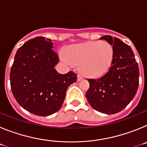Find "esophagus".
<instances>
[{"instance_id": "1", "label": "esophagus", "mask_w": 147, "mask_h": 147, "mask_svg": "<svg viewBox=\"0 0 147 147\" xmlns=\"http://www.w3.org/2000/svg\"><path fill=\"white\" fill-rule=\"evenodd\" d=\"M83 79V76H82L81 74H78L77 75V81H80V80H82Z\"/></svg>"}]
</instances>
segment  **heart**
<instances>
[{
    "label": "heart",
    "mask_w": 147,
    "mask_h": 147,
    "mask_svg": "<svg viewBox=\"0 0 147 147\" xmlns=\"http://www.w3.org/2000/svg\"><path fill=\"white\" fill-rule=\"evenodd\" d=\"M66 62L80 65L82 74L96 78L108 71L113 59V49L108 42L91 41L76 44L65 49Z\"/></svg>",
    "instance_id": "heart-1"
}]
</instances>
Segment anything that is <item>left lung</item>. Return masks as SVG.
<instances>
[{
    "label": "left lung",
    "mask_w": 147,
    "mask_h": 147,
    "mask_svg": "<svg viewBox=\"0 0 147 147\" xmlns=\"http://www.w3.org/2000/svg\"><path fill=\"white\" fill-rule=\"evenodd\" d=\"M100 40L113 45V59L104 76L88 80L90 88L85 96L94 110L110 115L121 111L133 99L139 84V69L130 46L110 35Z\"/></svg>",
    "instance_id": "1"
}]
</instances>
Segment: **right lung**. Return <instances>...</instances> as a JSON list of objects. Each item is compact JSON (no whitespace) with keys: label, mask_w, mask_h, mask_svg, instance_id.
<instances>
[{"label":"right lung","mask_w":147,"mask_h":147,"mask_svg":"<svg viewBox=\"0 0 147 147\" xmlns=\"http://www.w3.org/2000/svg\"><path fill=\"white\" fill-rule=\"evenodd\" d=\"M51 40L43 37L29 40L17 51L10 71V85L18 103L40 116L55 113L62 107L66 90L77 75L60 74L54 69L59 61Z\"/></svg>","instance_id":"1"}]
</instances>
